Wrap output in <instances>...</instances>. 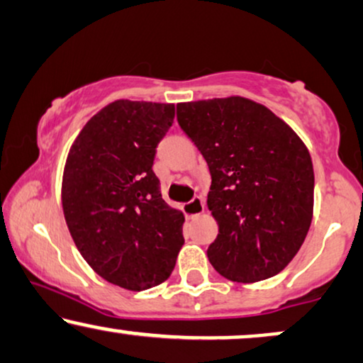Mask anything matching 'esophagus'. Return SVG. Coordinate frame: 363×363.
Listing matches in <instances>:
<instances>
[{"mask_svg":"<svg viewBox=\"0 0 363 363\" xmlns=\"http://www.w3.org/2000/svg\"><path fill=\"white\" fill-rule=\"evenodd\" d=\"M184 214L192 219V217L196 216H201L202 212H204V199L202 197H194V199H191L187 204H184Z\"/></svg>","mask_w":363,"mask_h":363,"instance_id":"obj_1","label":"esophagus"}]
</instances>
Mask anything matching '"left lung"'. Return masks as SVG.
Listing matches in <instances>:
<instances>
[{
  "label": "left lung",
  "mask_w": 363,
  "mask_h": 363,
  "mask_svg": "<svg viewBox=\"0 0 363 363\" xmlns=\"http://www.w3.org/2000/svg\"><path fill=\"white\" fill-rule=\"evenodd\" d=\"M177 123L211 171L207 207L219 225L207 249L212 267L244 284L277 275L312 222L306 144L272 111L240 96L177 104Z\"/></svg>",
  "instance_id": "obj_1"
}]
</instances>
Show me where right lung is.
<instances>
[{
	"instance_id": "1",
	"label": "right lung",
	"mask_w": 363,
	"mask_h": 363,
	"mask_svg": "<svg viewBox=\"0 0 363 363\" xmlns=\"http://www.w3.org/2000/svg\"><path fill=\"white\" fill-rule=\"evenodd\" d=\"M172 121L174 104L114 101L86 123L66 159L71 238L96 274L128 291L162 284L184 244V216L166 204L152 171Z\"/></svg>"
}]
</instances>
